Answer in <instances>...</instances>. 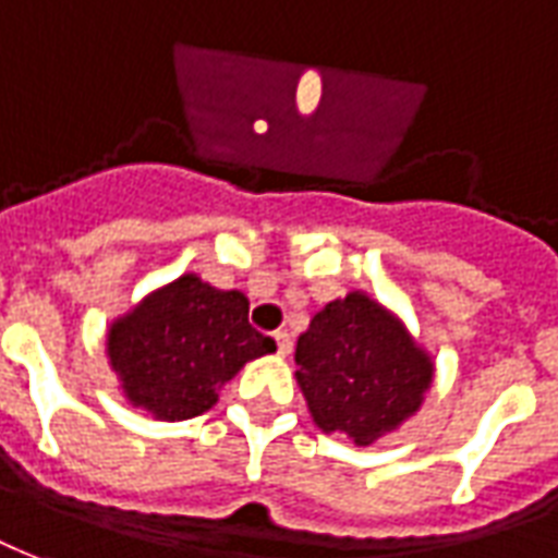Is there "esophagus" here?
<instances>
[{"instance_id":"1","label":"esophagus","mask_w":558,"mask_h":558,"mask_svg":"<svg viewBox=\"0 0 558 558\" xmlns=\"http://www.w3.org/2000/svg\"><path fill=\"white\" fill-rule=\"evenodd\" d=\"M276 339V351L282 353V356H288L291 353V336L284 332V329H279V332H274Z\"/></svg>"}]
</instances>
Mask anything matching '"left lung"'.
I'll return each mask as SVG.
<instances>
[{
  "instance_id": "obj_1",
  "label": "left lung",
  "mask_w": 558,
  "mask_h": 558,
  "mask_svg": "<svg viewBox=\"0 0 558 558\" xmlns=\"http://www.w3.org/2000/svg\"><path fill=\"white\" fill-rule=\"evenodd\" d=\"M296 384L324 434L372 446L422 408L434 363L363 291L332 300L296 339Z\"/></svg>"
}]
</instances>
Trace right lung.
Here are the masks:
<instances>
[{
    "instance_id": "add662e5",
    "label": "right lung",
    "mask_w": 558,
    "mask_h": 558,
    "mask_svg": "<svg viewBox=\"0 0 558 558\" xmlns=\"http://www.w3.org/2000/svg\"><path fill=\"white\" fill-rule=\"evenodd\" d=\"M276 341L250 324V300L195 274L162 284L109 327L107 353L133 408L162 422L202 416L243 365Z\"/></svg>"
}]
</instances>
